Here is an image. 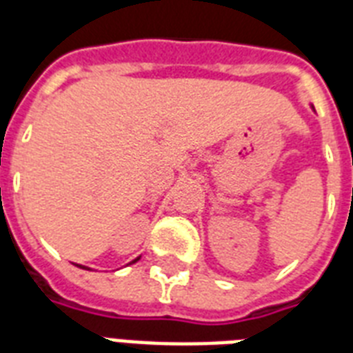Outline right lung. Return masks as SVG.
Listing matches in <instances>:
<instances>
[{
    "mask_svg": "<svg viewBox=\"0 0 353 353\" xmlns=\"http://www.w3.org/2000/svg\"><path fill=\"white\" fill-rule=\"evenodd\" d=\"M134 261H136V259H134ZM134 261H132V263H134ZM79 267H81V265H79ZM83 269H84V267H83Z\"/></svg>",
    "mask_w": 353,
    "mask_h": 353,
    "instance_id": "obj_1",
    "label": "right lung"
}]
</instances>
